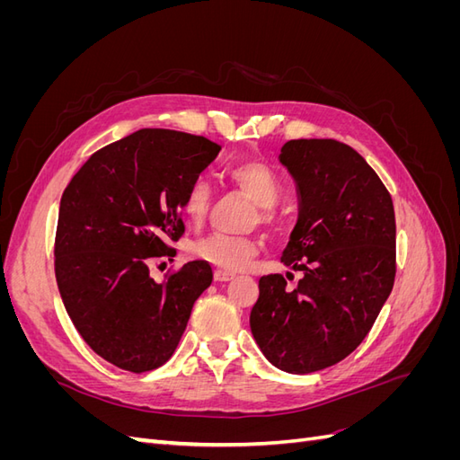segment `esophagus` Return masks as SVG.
I'll use <instances>...</instances> for the list:
<instances>
[{"instance_id": "34e87169", "label": "esophagus", "mask_w": 460, "mask_h": 460, "mask_svg": "<svg viewBox=\"0 0 460 460\" xmlns=\"http://www.w3.org/2000/svg\"><path fill=\"white\" fill-rule=\"evenodd\" d=\"M235 278V274H232V272H225V270H217L215 272V280L217 282H232Z\"/></svg>"}]
</instances>
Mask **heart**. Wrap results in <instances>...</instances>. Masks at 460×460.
<instances>
[{
	"instance_id": "heart-1",
	"label": "heart",
	"mask_w": 460,
	"mask_h": 460,
	"mask_svg": "<svg viewBox=\"0 0 460 460\" xmlns=\"http://www.w3.org/2000/svg\"><path fill=\"white\" fill-rule=\"evenodd\" d=\"M228 178L245 196L259 205V218L264 225L274 222L272 207L280 199L282 182L269 164L261 161H242L230 166ZM211 207V186L205 180L193 182L182 203L186 218L193 225H201ZM259 253V243L252 238H232L225 234H211L198 240L191 247V255L225 272H240Z\"/></svg>"
}]
</instances>
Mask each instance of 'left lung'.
<instances>
[{"label": "left lung", "mask_w": 460, "mask_h": 460, "mask_svg": "<svg viewBox=\"0 0 460 460\" xmlns=\"http://www.w3.org/2000/svg\"><path fill=\"white\" fill-rule=\"evenodd\" d=\"M278 159L299 199L282 262L303 278L289 289L282 274L262 276L249 324L276 368L311 374L351 355L392 294L394 201L370 164L341 142L289 140Z\"/></svg>", "instance_id": "1"}]
</instances>
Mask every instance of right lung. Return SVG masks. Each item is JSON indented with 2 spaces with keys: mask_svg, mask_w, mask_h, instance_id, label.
<instances>
[{
  "mask_svg": "<svg viewBox=\"0 0 460 460\" xmlns=\"http://www.w3.org/2000/svg\"><path fill=\"white\" fill-rule=\"evenodd\" d=\"M218 151L203 136L142 128L95 151L65 188L55 278L75 328L107 363L136 374L164 365L211 286L205 261L164 282L149 262L174 255L186 191Z\"/></svg>",
  "mask_w": 460,
  "mask_h": 460,
  "instance_id": "right-lung-1",
  "label": "right lung"
}]
</instances>
